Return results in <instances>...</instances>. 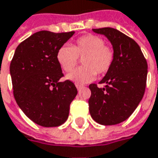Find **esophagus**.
Masks as SVG:
<instances>
[{"label":"esophagus","instance_id":"1","mask_svg":"<svg viewBox=\"0 0 158 158\" xmlns=\"http://www.w3.org/2000/svg\"><path fill=\"white\" fill-rule=\"evenodd\" d=\"M76 87H77V88H78V90L84 88V86H83V85H79V84H77V85H76Z\"/></svg>","mask_w":158,"mask_h":158}]
</instances>
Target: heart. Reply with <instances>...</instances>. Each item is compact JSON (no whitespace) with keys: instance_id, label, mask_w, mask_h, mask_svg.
Here are the masks:
<instances>
[{"instance_id":"heart-1","label":"heart","mask_w":158,"mask_h":158,"mask_svg":"<svg viewBox=\"0 0 158 158\" xmlns=\"http://www.w3.org/2000/svg\"><path fill=\"white\" fill-rule=\"evenodd\" d=\"M114 50L105 40L95 35H88L78 38L75 44L62 45L56 53V58L61 69L69 72L73 70L82 59V67L70 74L67 79L77 84L92 81L96 75H104L109 71L114 61Z\"/></svg>"}]
</instances>
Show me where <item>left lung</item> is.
Listing matches in <instances>:
<instances>
[{"mask_svg": "<svg viewBox=\"0 0 158 158\" xmlns=\"http://www.w3.org/2000/svg\"><path fill=\"white\" fill-rule=\"evenodd\" d=\"M93 31L110 40L115 56L113 66L99 82L105 86L89 85V113L99 124L115 125L131 115L143 98L148 63L139 45L123 33L112 27Z\"/></svg>", "mask_w": 158, "mask_h": 158, "instance_id": "left-lung-1", "label": "left lung"}]
</instances>
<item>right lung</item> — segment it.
I'll return each instance as SVG.
<instances>
[{
	"label": "right lung",
	"instance_id": "add662e5",
	"mask_svg": "<svg viewBox=\"0 0 158 158\" xmlns=\"http://www.w3.org/2000/svg\"><path fill=\"white\" fill-rule=\"evenodd\" d=\"M74 31H39L17 47L10 71L18 106L35 123L57 127L68 119L70 105L78 90L64 76L56 53Z\"/></svg>",
	"mask_w": 158,
	"mask_h": 158
}]
</instances>
